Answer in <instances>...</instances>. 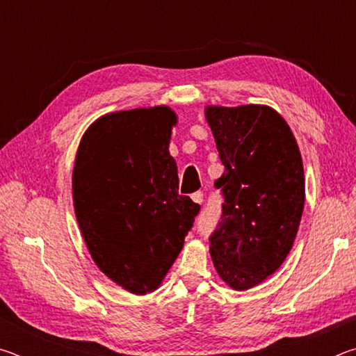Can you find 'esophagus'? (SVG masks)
<instances>
[{"label":"esophagus","instance_id":"34e87169","mask_svg":"<svg viewBox=\"0 0 356 356\" xmlns=\"http://www.w3.org/2000/svg\"><path fill=\"white\" fill-rule=\"evenodd\" d=\"M191 200H193V202H196V204H202V201H204V195H202V191H196V193H193V195H191Z\"/></svg>","mask_w":356,"mask_h":356}]
</instances>
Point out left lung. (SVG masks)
I'll return each mask as SVG.
<instances>
[{"instance_id":"8db88e82","label":"left lung","mask_w":356,"mask_h":356,"mask_svg":"<svg viewBox=\"0 0 356 356\" xmlns=\"http://www.w3.org/2000/svg\"><path fill=\"white\" fill-rule=\"evenodd\" d=\"M206 118L225 165L215 180L225 202L210 256L227 286L246 291L273 275L292 248L305 207L303 161L273 108L207 106Z\"/></svg>"}]
</instances>
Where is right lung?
I'll return each mask as SVG.
<instances>
[{"label":"right lung","mask_w":356,"mask_h":356,"mask_svg":"<svg viewBox=\"0 0 356 356\" xmlns=\"http://www.w3.org/2000/svg\"><path fill=\"white\" fill-rule=\"evenodd\" d=\"M171 108H136L102 116L76 152L74 207L94 262L125 291L161 284L201 206L179 195L170 155Z\"/></svg>","instance_id":"right-lung-1"}]
</instances>
